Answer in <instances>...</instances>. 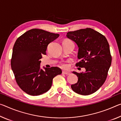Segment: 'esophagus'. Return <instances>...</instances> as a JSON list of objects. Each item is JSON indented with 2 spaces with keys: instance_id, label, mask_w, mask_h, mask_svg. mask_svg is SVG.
Wrapping results in <instances>:
<instances>
[{
  "instance_id": "34e87169",
  "label": "esophagus",
  "mask_w": 121,
  "mask_h": 121,
  "mask_svg": "<svg viewBox=\"0 0 121 121\" xmlns=\"http://www.w3.org/2000/svg\"><path fill=\"white\" fill-rule=\"evenodd\" d=\"M62 74H64L65 75H69L70 73V72H66V71H63Z\"/></svg>"
}]
</instances>
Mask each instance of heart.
Returning <instances> with one entry per match:
<instances>
[{
    "mask_svg": "<svg viewBox=\"0 0 121 121\" xmlns=\"http://www.w3.org/2000/svg\"><path fill=\"white\" fill-rule=\"evenodd\" d=\"M68 42H72V41L69 39H66V40H65L64 41H63V43H68ZM60 66L62 68H67L68 66H67V65L66 64V63L61 62L60 64Z\"/></svg>",
    "mask_w": 121,
    "mask_h": 121,
    "instance_id": "1",
    "label": "heart"
}]
</instances>
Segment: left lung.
Returning <instances> with one entry per match:
<instances>
[{
  "label": "left lung",
  "mask_w": 121,
  "mask_h": 121,
  "mask_svg": "<svg viewBox=\"0 0 121 121\" xmlns=\"http://www.w3.org/2000/svg\"><path fill=\"white\" fill-rule=\"evenodd\" d=\"M67 38L78 47L76 66L85 68V73L73 72L78 77L77 83L71 85L73 91L82 95L96 91L106 80L112 64V55L105 36L91 28L69 32Z\"/></svg>",
  "instance_id": "left-lung-1"
}]
</instances>
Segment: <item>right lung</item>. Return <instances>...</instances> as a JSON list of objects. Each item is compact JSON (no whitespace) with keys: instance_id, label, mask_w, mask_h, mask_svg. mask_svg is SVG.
Wrapping results in <instances>:
<instances>
[{"instance_id":"right-lung-1","label":"right lung","mask_w":121,"mask_h":121,"mask_svg":"<svg viewBox=\"0 0 121 121\" xmlns=\"http://www.w3.org/2000/svg\"><path fill=\"white\" fill-rule=\"evenodd\" d=\"M59 36V34L33 28L17 39L13 48L11 68L18 85L28 94L38 96L47 92L53 78L62 73L56 67L45 68L43 70L40 66L48 44Z\"/></svg>"}]
</instances>
